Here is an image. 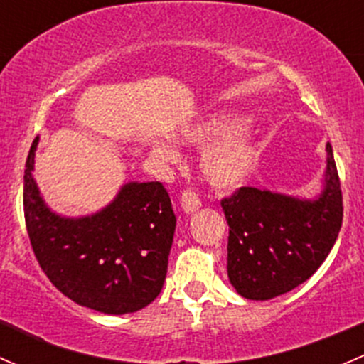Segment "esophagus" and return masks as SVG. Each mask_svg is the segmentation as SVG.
<instances>
[{"label": "esophagus", "mask_w": 364, "mask_h": 364, "mask_svg": "<svg viewBox=\"0 0 364 364\" xmlns=\"http://www.w3.org/2000/svg\"><path fill=\"white\" fill-rule=\"evenodd\" d=\"M179 203H181V208L185 209L186 213H193L196 209L200 208V199L192 188H186L181 192V197H179Z\"/></svg>", "instance_id": "obj_1"}]
</instances>
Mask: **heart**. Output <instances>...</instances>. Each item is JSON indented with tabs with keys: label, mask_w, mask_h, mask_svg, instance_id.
I'll return each mask as SVG.
<instances>
[{
	"label": "heart",
	"mask_w": 364,
	"mask_h": 364,
	"mask_svg": "<svg viewBox=\"0 0 364 364\" xmlns=\"http://www.w3.org/2000/svg\"><path fill=\"white\" fill-rule=\"evenodd\" d=\"M237 127L240 119L236 117L218 116L204 121L185 134V141L192 144L213 142L203 156V174L205 181L218 190H232L240 186L241 183L247 181L255 167L259 153L252 137L245 134L225 137ZM155 153L161 160H174V153L167 146H156Z\"/></svg>",
	"instance_id": "heart-1"
}]
</instances>
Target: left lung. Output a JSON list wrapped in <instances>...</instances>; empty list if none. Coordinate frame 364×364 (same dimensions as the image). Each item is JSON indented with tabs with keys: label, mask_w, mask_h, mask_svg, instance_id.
Masks as SVG:
<instances>
[{
	"label": "left lung",
	"mask_w": 364,
	"mask_h": 364,
	"mask_svg": "<svg viewBox=\"0 0 364 364\" xmlns=\"http://www.w3.org/2000/svg\"><path fill=\"white\" fill-rule=\"evenodd\" d=\"M326 149V188L317 200L250 186L220 200L229 223L227 273L247 299L266 301L292 291L331 252L343 220V200L329 142Z\"/></svg>",
	"instance_id": "1"
}]
</instances>
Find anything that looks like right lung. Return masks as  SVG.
Masks as SVG:
<instances>
[{"label": "right lung", "mask_w": 364, "mask_h": 364, "mask_svg": "<svg viewBox=\"0 0 364 364\" xmlns=\"http://www.w3.org/2000/svg\"><path fill=\"white\" fill-rule=\"evenodd\" d=\"M24 171V220L29 243L50 284L77 304L102 314L148 306L164 287L176 229L171 197L160 181L128 183L104 211L61 218L43 204L31 171Z\"/></svg>", "instance_id": "obj_1"}]
</instances>
